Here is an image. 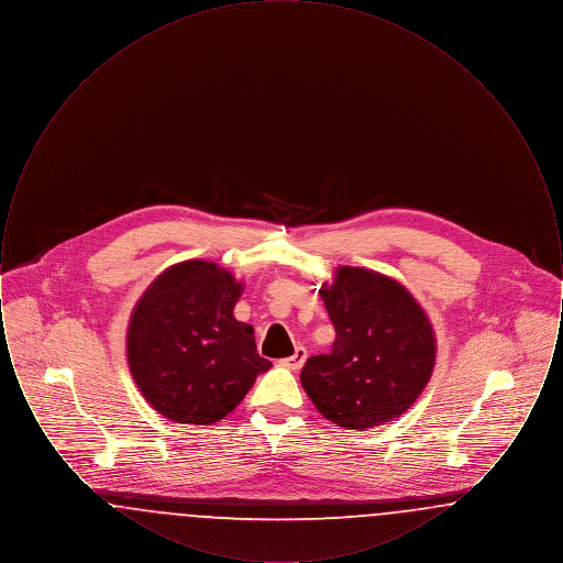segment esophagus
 Listing matches in <instances>:
<instances>
[{
	"mask_svg": "<svg viewBox=\"0 0 563 563\" xmlns=\"http://www.w3.org/2000/svg\"><path fill=\"white\" fill-rule=\"evenodd\" d=\"M308 358V352H306V349L303 346H297L295 349V354H291V356H287V358H283L280 361V365L283 367H287V369H294V372H297L301 365H303V361Z\"/></svg>",
	"mask_w": 563,
	"mask_h": 563,
	"instance_id": "34e87169",
	"label": "esophagus"
}]
</instances>
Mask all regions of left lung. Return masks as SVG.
Returning <instances> with one entry per match:
<instances>
[{
    "label": "left lung",
    "instance_id": "8db88e82",
    "mask_svg": "<svg viewBox=\"0 0 563 563\" xmlns=\"http://www.w3.org/2000/svg\"><path fill=\"white\" fill-rule=\"evenodd\" d=\"M319 294L335 327L329 354L310 356L301 386L327 420L365 430L405 413L429 384L437 342L401 283L374 269H338Z\"/></svg>",
    "mask_w": 563,
    "mask_h": 563
}]
</instances>
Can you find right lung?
<instances>
[{"mask_svg":"<svg viewBox=\"0 0 563 563\" xmlns=\"http://www.w3.org/2000/svg\"><path fill=\"white\" fill-rule=\"evenodd\" d=\"M241 283L213 262L191 260L162 272L134 306L126 354L134 382L177 424L225 418L272 367L253 327L234 319Z\"/></svg>","mask_w":563,"mask_h":563,"instance_id":"obj_1","label":"right lung"}]
</instances>
